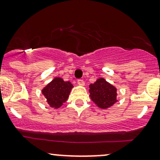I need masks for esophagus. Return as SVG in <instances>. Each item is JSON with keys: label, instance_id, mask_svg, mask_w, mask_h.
Masks as SVG:
<instances>
[{"label": "esophagus", "instance_id": "1", "mask_svg": "<svg viewBox=\"0 0 160 160\" xmlns=\"http://www.w3.org/2000/svg\"><path fill=\"white\" fill-rule=\"evenodd\" d=\"M77 83H78V85L80 86H84L85 82L83 81V80H77Z\"/></svg>", "mask_w": 160, "mask_h": 160}]
</instances>
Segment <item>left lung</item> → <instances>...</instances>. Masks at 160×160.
I'll return each instance as SVG.
<instances>
[{
	"label": "left lung",
	"mask_w": 160,
	"mask_h": 160,
	"mask_svg": "<svg viewBox=\"0 0 160 160\" xmlns=\"http://www.w3.org/2000/svg\"><path fill=\"white\" fill-rule=\"evenodd\" d=\"M89 87L90 98L100 108L107 109L117 102V88L105 79H98Z\"/></svg>",
	"instance_id": "1"
}]
</instances>
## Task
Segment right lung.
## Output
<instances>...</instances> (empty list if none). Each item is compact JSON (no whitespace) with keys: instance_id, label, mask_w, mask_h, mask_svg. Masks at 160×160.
<instances>
[{"instance_id":"obj_1","label":"right lung","mask_w":160,"mask_h":160,"mask_svg":"<svg viewBox=\"0 0 160 160\" xmlns=\"http://www.w3.org/2000/svg\"><path fill=\"white\" fill-rule=\"evenodd\" d=\"M73 87L70 81L65 82L60 77H55L42 90V93L50 107L58 109L67 101Z\"/></svg>"}]
</instances>
